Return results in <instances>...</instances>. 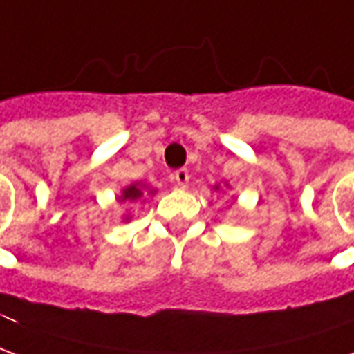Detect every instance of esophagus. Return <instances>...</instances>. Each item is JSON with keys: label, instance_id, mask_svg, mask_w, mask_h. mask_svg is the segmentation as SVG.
I'll return each mask as SVG.
<instances>
[{"label": "esophagus", "instance_id": "obj_1", "mask_svg": "<svg viewBox=\"0 0 354 354\" xmlns=\"http://www.w3.org/2000/svg\"><path fill=\"white\" fill-rule=\"evenodd\" d=\"M172 178H174V182H176L178 187H186L187 182H189V172H187L186 168H180V170H176V172L172 174Z\"/></svg>", "mask_w": 354, "mask_h": 354}]
</instances>
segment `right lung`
Returning <instances> with one entry per match:
<instances>
[{
    "label": "right lung",
    "mask_w": 354,
    "mask_h": 354,
    "mask_svg": "<svg viewBox=\"0 0 354 354\" xmlns=\"http://www.w3.org/2000/svg\"><path fill=\"white\" fill-rule=\"evenodd\" d=\"M145 196V189L139 186V184H131L129 187L124 189V194H122V201L126 199V201H137L139 197Z\"/></svg>",
    "instance_id": "add662e5"
}]
</instances>
